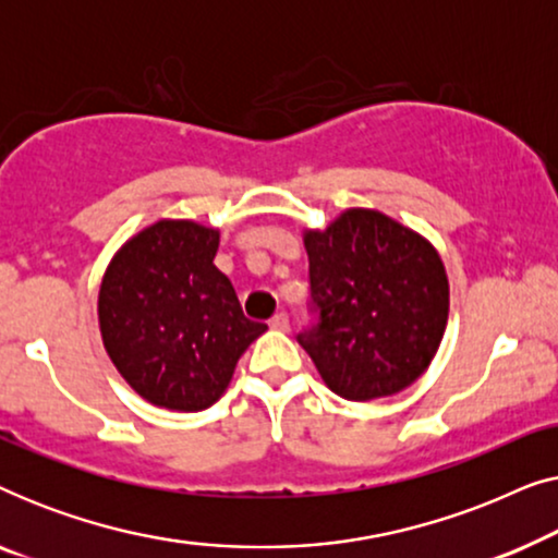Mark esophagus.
<instances>
[{
	"label": "esophagus",
	"instance_id": "obj_1",
	"mask_svg": "<svg viewBox=\"0 0 558 558\" xmlns=\"http://www.w3.org/2000/svg\"><path fill=\"white\" fill-rule=\"evenodd\" d=\"M269 327H271V330H277V332H287L289 330V317L284 315V312H279V315H274L269 319Z\"/></svg>",
	"mask_w": 558,
	"mask_h": 558
}]
</instances>
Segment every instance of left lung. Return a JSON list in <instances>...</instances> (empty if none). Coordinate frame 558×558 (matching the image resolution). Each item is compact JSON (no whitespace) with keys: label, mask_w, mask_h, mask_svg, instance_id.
Instances as JSON below:
<instances>
[{"label":"left lung","mask_w":558,"mask_h":558,"mask_svg":"<svg viewBox=\"0 0 558 558\" xmlns=\"http://www.w3.org/2000/svg\"><path fill=\"white\" fill-rule=\"evenodd\" d=\"M319 323L300 345L325 386L348 401L409 388L437 355L449 317V279L434 243L373 208L304 228Z\"/></svg>","instance_id":"obj_1"}]
</instances>
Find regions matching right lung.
I'll use <instances>...</instances> for the list:
<instances>
[{"instance_id":"1","label":"right lung","mask_w":558,"mask_h":558,"mask_svg":"<svg viewBox=\"0 0 558 558\" xmlns=\"http://www.w3.org/2000/svg\"><path fill=\"white\" fill-rule=\"evenodd\" d=\"M220 231L162 218L121 243L98 287V327L111 363L144 401L203 411L231 384L266 325L251 323L216 269Z\"/></svg>"}]
</instances>
